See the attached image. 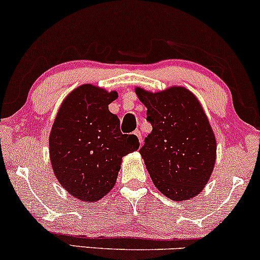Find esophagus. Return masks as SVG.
Wrapping results in <instances>:
<instances>
[{
  "label": "esophagus",
  "mask_w": 260,
  "mask_h": 260,
  "mask_svg": "<svg viewBox=\"0 0 260 260\" xmlns=\"http://www.w3.org/2000/svg\"><path fill=\"white\" fill-rule=\"evenodd\" d=\"M134 136H137V138L139 139V143H140V144H142L143 138H142V133H140V131H138V129L134 131Z\"/></svg>",
  "instance_id": "esophagus-1"
}]
</instances>
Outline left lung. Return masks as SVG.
I'll return each instance as SVG.
<instances>
[{
    "label": "left lung",
    "instance_id": "1",
    "mask_svg": "<svg viewBox=\"0 0 260 260\" xmlns=\"http://www.w3.org/2000/svg\"><path fill=\"white\" fill-rule=\"evenodd\" d=\"M153 131L139 153L155 187L176 202L202 192L213 174L216 140L204 110L188 89L150 92L136 88Z\"/></svg>",
    "mask_w": 260,
    "mask_h": 260
}]
</instances>
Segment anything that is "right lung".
<instances>
[{"label": "right lung", "instance_id": "add662e5", "mask_svg": "<svg viewBox=\"0 0 260 260\" xmlns=\"http://www.w3.org/2000/svg\"><path fill=\"white\" fill-rule=\"evenodd\" d=\"M116 91L83 84L67 95L53 122L50 160L61 186L83 202H96L115 186L122 157L139 148L134 134H122L109 105Z\"/></svg>", "mask_w": 260, "mask_h": 260}]
</instances>
